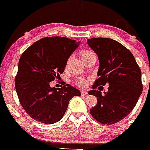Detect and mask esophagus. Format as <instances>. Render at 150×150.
<instances>
[{
    "label": "esophagus",
    "instance_id": "1",
    "mask_svg": "<svg viewBox=\"0 0 150 150\" xmlns=\"http://www.w3.org/2000/svg\"><path fill=\"white\" fill-rule=\"evenodd\" d=\"M81 95L82 96H88V93H87V92H86V91H84V90H81Z\"/></svg>",
    "mask_w": 150,
    "mask_h": 150
}]
</instances>
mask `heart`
Segmentation results:
<instances>
[{"label": "heart", "instance_id": "b5f03b06", "mask_svg": "<svg viewBox=\"0 0 150 150\" xmlns=\"http://www.w3.org/2000/svg\"><path fill=\"white\" fill-rule=\"evenodd\" d=\"M92 54H93V52H90L88 50H82L80 52V56H81V59H84V58H86V57H88V56ZM75 84L78 86H79V87H85L87 85V81L85 79L79 78V79H77L75 80Z\"/></svg>", "mask_w": 150, "mask_h": 150}]
</instances>
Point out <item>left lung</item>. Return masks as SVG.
<instances>
[{
  "mask_svg": "<svg viewBox=\"0 0 150 150\" xmlns=\"http://www.w3.org/2000/svg\"><path fill=\"white\" fill-rule=\"evenodd\" d=\"M87 41L99 60V78L88 92L97 97L98 103L90 113L100 123H116L132 112L142 94L141 70L131 52L118 41L108 38ZM105 83L110 85L108 92L102 94L95 89Z\"/></svg>",
  "mask_w": 150,
  "mask_h": 150,
  "instance_id": "obj_1",
  "label": "left lung"
}]
</instances>
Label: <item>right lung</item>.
I'll use <instances>...</instances> for the list:
<instances>
[{
	"instance_id": "right-lung-1",
	"label": "right lung",
	"mask_w": 150,
	"mask_h": 150,
	"mask_svg": "<svg viewBox=\"0 0 150 150\" xmlns=\"http://www.w3.org/2000/svg\"><path fill=\"white\" fill-rule=\"evenodd\" d=\"M79 42L64 37H46L24 51L18 63L15 88L28 115L45 124L58 122L79 90L67 84L52 88L50 82L64 72L67 61Z\"/></svg>"
}]
</instances>
